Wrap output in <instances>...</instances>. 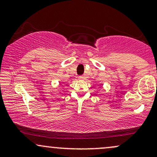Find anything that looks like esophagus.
Masks as SVG:
<instances>
[{"label":"esophagus","mask_w":157,"mask_h":157,"mask_svg":"<svg viewBox=\"0 0 157 157\" xmlns=\"http://www.w3.org/2000/svg\"><path fill=\"white\" fill-rule=\"evenodd\" d=\"M78 79L79 80H84L85 77L83 76H80V77H78Z\"/></svg>","instance_id":"1"}]
</instances>
